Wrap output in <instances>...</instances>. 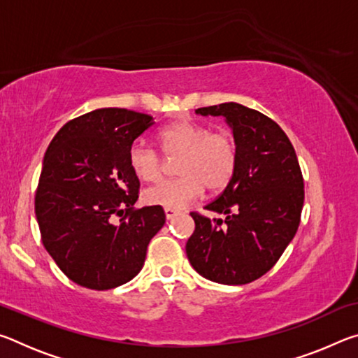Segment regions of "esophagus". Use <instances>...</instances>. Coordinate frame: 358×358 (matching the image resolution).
I'll return each mask as SVG.
<instances>
[{
  "label": "esophagus",
  "instance_id": "esophagus-1",
  "mask_svg": "<svg viewBox=\"0 0 358 358\" xmlns=\"http://www.w3.org/2000/svg\"><path fill=\"white\" fill-rule=\"evenodd\" d=\"M164 213H166V217H167V220H173L175 216L180 215V211H178V210H175V208H166V210H164Z\"/></svg>",
  "mask_w": 358,
  "mask_h": 358
}]
</instances>
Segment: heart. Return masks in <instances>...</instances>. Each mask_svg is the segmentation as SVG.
<instances>
[{
	"instance_id": "1",
	"label": "heart",
	"mask_w": 358,
	"mask_h": 358,
	"mask_svg": "<svg viewBox=\"0 0 358 358\" xmlns=\"http://www.w3.org/2000/svg\"><path fill=\"white\" fill-rule=\"evenodd\" d=\"M156 141L167 157H178V178L164 180L143 192L145 202L164 208H183L210 191L226 187L237 169V143L229 131H210L208 126L180 120L157 132ZM129 166L138 178L155 181L161 177L162 157L153 148L132 145Z\"/></svg>"
}]
</instances>
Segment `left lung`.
<instances>
[{
    "label": "left lung",
    "mask_w": 358,
    "mask_h": 358,
    "mask_svg": "<svg viewBox=\"0 0 358 358\" xmlns=\"http://www.w3.org/2000/svg\"><path fill=\"white\" fill-rule=\"evenodd\" d=\"M196 113L226 118L238 157L226 189L205 207L224 217L192 211L186 254L207 280L241 286L265 275L295 237L305 201L300 164L286 132L264 113L237 102Z\"/></svg>",
    "instance_id": "obj_1"
}]
</instances>
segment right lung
I'll return each instance as SVG.
<instances>
[{
	"instance_id": "obj_1",
	"label": "right lung",
	"mask_w": 358,
	"mask_h": 358,
	"mask_svg": "<svg viewBox=\"0 0 358 358\" xmlns=\"http://www.w3.org/2000/svg\"><path fill=\"white\" fill-rule=\"evenodd\" d=\"M153 124L147 113L98 108L68 121L48 145L36 217L47 252L78 286L131 281L164 226L162 207L134 208L141 181L129 166L132 143Z\"/></svg>"
}]
</instances>
